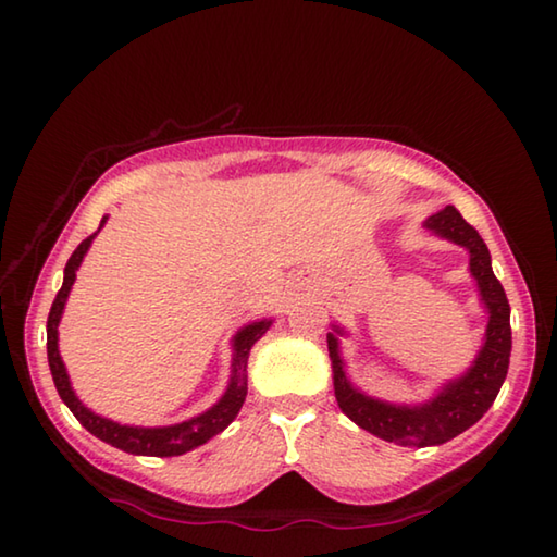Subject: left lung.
Here are the masks:
<instances>
[{
	"label": "left lung",
	"instance_id": "left-lung-1",
	"mask_svg": "<svg viewBox=\"0 0 557 557\" xmlns=\"http://www.w3.org/2000/svg\"><path fill=\"white\" fill-rule=\"evenodd\" d=\"M422 228L437 238L459 245L469 252V272L476 282L479 301L486 309V332L474 361L469 369L440 385L430 400L422 403H391L363 393L351 383L342 356L346 329L332 324L326 334L329 358H332L334 395L342 412L371 435L400 447H432L461 435L492 408L498 391L506 381L508 358H511V307L506 292L492 270V256L486 243L471 225L461 219L455 206L432 213Z\"/></svg>",
	"mask_w": 557,
	"mask_h": 557
}]
</instances>
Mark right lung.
<instances>
[{"label": "right lung", "instance_id": "1", "mask_svg": "<svg viewBox=\"0 0 557 557\" xmlns=\"http://www.w3.org/2000/svg\"><path fill=\"white\" fill-rule=\"evenodd\" d=\"M106 223H108V215H102L100 228L92 235H88V238L73 250L69 262H65L63 285L51 305L49 322H46V351H49V366H51L55 391H59L61 400L69 405L71 412L75 414V420H78L81 425L90 432V435H96L98 440L108 442V445H112V447L129 451V455H143V457L186 455V451L201 447L203 442H209L211 437L219 435V432H223L235 420V414L240 412L245 395H248L250 348L256 346L262 338V334H265L272 326V319H258V322L245 324L238 329V332H235V336L231 338L233 361H231V379H228V385H225V393L221 395L219 403H213L209 410L196 414V418L176 422V425L137 428V425H120V422H115V420L102 418V414L92 412L90 408H86V405L81 403L78 395H75L71 379H69V371H65V363H63L61 351H59V324H61L65 301H69L71 287L75 282V272H78L83 258H86L88 248Z\"/></svg>", "mask_w": 557, "mask_h": 557}]
</instances>
